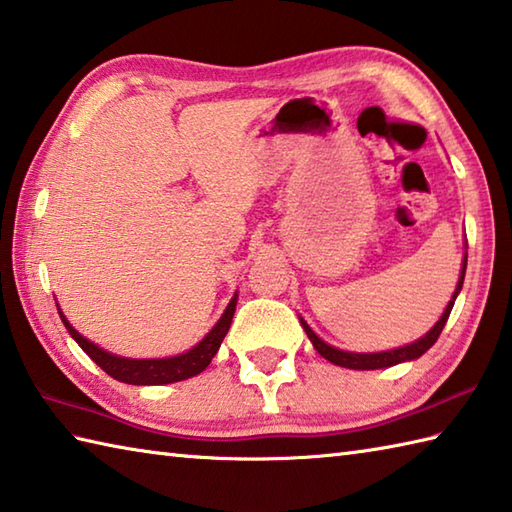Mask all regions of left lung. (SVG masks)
<instances>
[{
  "label": "left lung",
  "instance_id": "left-lung-1",
  "mask_svg": "<svg viewBox=\"0 0 512 512\" xmlns=\"http://www.w3.org/2000/svg\"><path fill=\"white\" fill-rule=\"evenodd\" d=\"M466 262H468V255H464V268H462V275H459V282H457V288L453 293V299H450L444 315L439 317V322L428 330V333L417 339V342L408 344V346H402V348H395V350H386V353H348V350H339V348H333L328 346L324 339H319L313 330H310V326L302 319V326L306 330V335L310 342H313L315 350L319 355H322L324 359H328L330 364L335 366H344V368H353V370H375V368H388V366H395V364H402V362H408V359H417L422 357L426 350L433 346L437 342V337L442 335V330L448 322V315L450 310H453L455 306V299L459 295V290H462L464 286V275H466Z\"/></svg>",
  "mask_w": 512,
  "mask_h": 512
}]
</instances>
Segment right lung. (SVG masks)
I'll list each match as a JSON object with an SVG mask.
<instances>
[{
	"instance_id": "add662e5",
	"label": "right lung",
	"mask_w": 512,
	"mask_h": 512,
	"mask_svg": "<svg viewBox=\"0 0 512 512\" xmlns=\"http://www.w3.org/2000/svg\"><path fill=\"white\" fill-rule=\"evenodd\" d=\"M235 306H237V295L230 299L224 315L219 317V322L213 326V330H210L202 342L190 348L188 353L166 357V359H128V357H117L113 353H106V350H102L97 344L88 342L86 337L79 335L77 330L68 324V319L62 313H59V317H62L66 330L73 335L75 342L82 346L84 353L93 359L104 373L117 379V382L135 384V386H159V384L182 382V379L195 377L202 373V370H206L210 359L217 355L219 346L224 342L230 322H233Z\"/></svg>"
}]
</instances>
